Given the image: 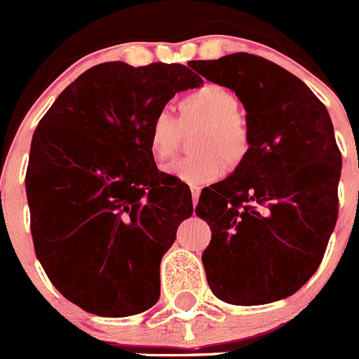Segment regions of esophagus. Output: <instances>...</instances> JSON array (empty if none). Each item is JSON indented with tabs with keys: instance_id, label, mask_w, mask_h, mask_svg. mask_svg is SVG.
Returning <instances> with one entry per match:
<instances>
[{
	"instance_id": "34e87169",
	"label": "esophagus",
	"mask_w": 359,
	"mask_h": 359,
	"mask_svg": "<svg viewBox=\"0 0 359 359\" xmlns=\"http://www.w3.org/2000/svg\"><path fill=\"white\" fill-rule=\"evenodd\" d=\"M190 192H192V203H194V207L198 205V199H199V194H201V190H199V187H190Z\"/></svg>"
}]
</instances>
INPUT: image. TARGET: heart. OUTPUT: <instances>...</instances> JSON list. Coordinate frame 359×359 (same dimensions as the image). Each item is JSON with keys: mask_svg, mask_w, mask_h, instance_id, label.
<instances>
[{"mask_svg": "<svg viewBox=\"0 0 359 359\" xmlns=\"http://www.w3.org/2000/svg\"><path fill=\"white\" fill-rule=\"evenodd\" d=\"M180 120L167 109H160L149 122L147 147L158 161L170 160L176 152L182 129L199 126L192 138V151L187 158L172 161L165 172L189 183L205 185L223 176L224 167L236 169L248 156L252 133L239 113V98L219 84H203L183 95L177 102Z\"/></svg>", "mask_w": 359, "mask_h": 359, "instance_id": "heart-1", "label": "heart"}]
</instances>
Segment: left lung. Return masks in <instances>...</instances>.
<instances>
[{
  "label": "left lung",
  "instance_id": "left-lung-1",
  "mask_svg": "<svg viewBox=\"0 0 359 359\" xmlns=\"http://www.w3.org/2000/svg\"><path fill=\"white\" fill-rule=\"evenodd\" d=\"M194 69L236 91L252 133L248 156L196 207L212 230L201 255L208 286L236 306L290 297L318 269L338 219L341 154L331 116L300 79L259 55Z\"/></svg>",
  "mask_w": 359,
  "mask_h": 359
}]
</instances>
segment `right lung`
Listing matches in <instances>:
<instances>
[{"mask_svg":"<svg viewBox=\"0 0 359 359\" xmlns=\"http://www.w3.org/2000/svg\"><path fill=\"white\" fill-rule=\"evenodd\" d=\"M201 82L183 65L102 62L41 118L25 177L34 250L81 309L122 318L158 302L161 257L192 215V196L158 170L147 129L177 91Z\"/></svg>","mask_w":359,"mask_h":359,"instance_id":"right-lung-1","label":"right lung"}]
</instances>
